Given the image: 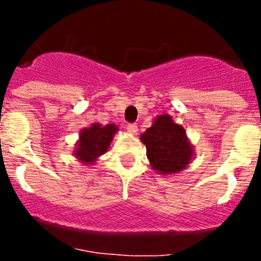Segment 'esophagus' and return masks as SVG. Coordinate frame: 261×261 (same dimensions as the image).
Masks as SVG:
<instances>
[{"label":"esophagus","instance_id":"34e87169","mask_svg":"<svg viewBox=\"0 0 261 261\" xmlns=\"http://www.w3.org/2000/svg\"><path fill=\"white\" fill-rule=\"evenodd\" d=\"M126 130H128L130 135H137L138 128H137V125H136V124H128V125H126Z\"/></svg>","mask_w":261,"mask_h":261}]
</instances>
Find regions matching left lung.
<instances>
[{
    "instance_id": "8db88e82",
    "label": "left lung",
    "mask_w": 261,
    "mask_h": 261,
    "mask_svg": "<svg viewBox=\"0 0 261 261\" xmlns=\"http://www.w3.org/2000/svg\"><path fill=\"white\" fill-rule=\"evenodd\" d=\"M140 140L146 146V156L156 174H177L195 159V146L184 126L167 114L158 115Z\"/></svg>"
}]
</instances>
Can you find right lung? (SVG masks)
<instances>
[{"instance_id": "add662e5", "label": "right lung", "mask_w": 261, "mask_h": 261, "mask_svg": "<svg viewBox=\"0 0 261 261\" xmlns=\"http://www.w3.org/2000/svg\"><path fill=\"white\" fill-rule=\"evenodd\" d=\"M116 132L119 126L112 123L107 125L94 123L89 128L81 129L73 155L85 166H93L99 156L107 153Z\"/></svg>"}]
</instances>
